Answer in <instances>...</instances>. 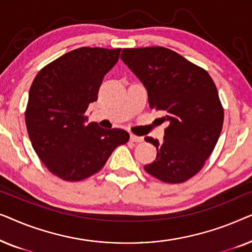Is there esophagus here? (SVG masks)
Wrapping results in <instances>:
<instances>
[{"label":"esophagus","mask_w":252,"mask_h":252,"mask_svg":"<svg viewBox=\"0 0 252 252\" xmlns=\"http://www.w3.org/2000/svg\"><path fill=\"white\" fill-rule=\"evenodd\" d=\"M130 140L133 141V142H142L143 141V137L142 136H137V135H134V134H130Z\"/></svg>","instance_id":"obj_1"}]
</instances>
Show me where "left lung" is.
Listing matches in <instances>:
<instances>
[{"label": "left lung", "mask_w": 252, "mask_h": 252, "mask_svg": "<svg viewBox=\"0 0 252 252\" xmlns=\"http://www.w3.org/2000/svg\"><path fill=\"white\" fill-rule=\"evenodd\" d=\"M120 58L144 85L150 108L170 123L163 142L144 137L157 149L144 170L167 184L187 181L204 166L222 129L215 82L204 68L164 47L125 48Z\"/></svg>", "instance_id": "left-lung-1"}]
</instances>
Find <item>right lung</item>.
Segmentation results:
<instances>
[{"label": "right lung", "instance_id": "obj_1", "mask_svg": "<svg viewBox=\"0 0 252 252\" xmlns=\"http://www.w3.org/2000/svg\"><path fill=\"white\" fill-rule=\"evenodd\" d=\"M120 48L82 47L51 62L31 86L25 122L33 149L51 173L80 181L97 173L110 155L129 140L120 128L86 125L103 78L119 60Z\"/></svg>", "mask_w": 252, "mask_h": 252}]
</instances>
